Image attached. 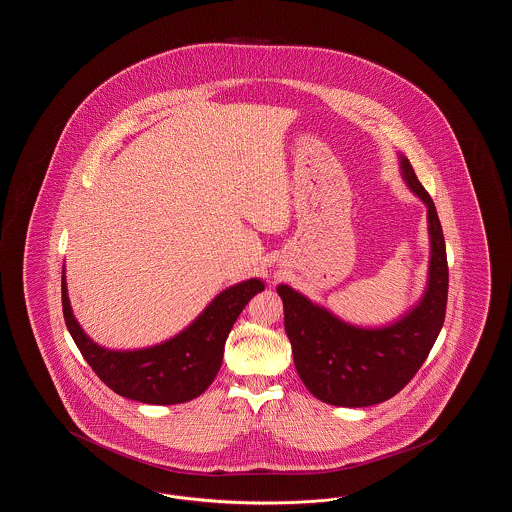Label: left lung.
Returning <instances> with one entry per match:
<instances>
[{
  "mask_svg": "<svg viewBox=\"0 0 512 512\" xmlns=\"http://www.w3.org/2000/svg\"><path fill=\"white\" fill-rule=\"evenodd\" d=\"M401 171L428 207L432 257L420 305L388 328L366 330L341 322L284 284L276 288L297 374L307 390L330 405L370 407L391 399L424 365L445 320L449 267L438 211L407 157H401Z\"/></svg>",
  "mask_w": 512,
  "mask_h": 512,
  "instance_id": "8db88e82",
  "label": "left lung"
}]
</instances>
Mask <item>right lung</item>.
Segmentation results:
<instances>
[{"instance_id": "right-lung-1", "label": "right lung", "mask_w": 512, "mask_h": 512, "mask_svg": "<svg viewBox=\"0 0 512 512\" xmlns=\"http://www.w3.org/2000/svg\"><path fill=\"white\" fill-rule=\"evenodd\" d=\"M261 280H247L217 295L213 303L176 338L140 351H109L90 340L71 311L65 274L61 299L67 328L99 380L126 399L149 405H176L201 395L215 380L226 338Z\"/></svg>"}]
</instances>
